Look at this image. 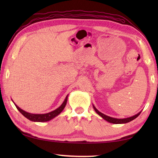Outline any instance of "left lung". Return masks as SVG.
<instances>
[{
	"label": "left lung",
	"instance_id": "obj_1",
	"mask_svg": "<svg viewBox=\"0 0 158 158\" xmlns=\"http://www.w3.org/2000/svg\"><path fill=\"white\" fill-rule=\"evenodd\" d=\"M93 108H94L95 111L97 112V113L100 115V116L103 118L104 119L106 120V121H108L109 123H114V124H121V123H127L130 122L131 121H132V120L135 119L136 118H137V116H139V115L140 114L141 112H139V113L136 114L135 116H133L132 117H130V118H123V119H118V118H111L110 116H106V115H105L102 113H101V112L99 111L97 109H96L94 106H93Z\"/></svg>",
	"mask_w": 158,
	"mask_h": 158
}]
</instances>
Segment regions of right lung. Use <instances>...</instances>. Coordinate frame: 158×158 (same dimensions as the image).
Segmentation results:
<instances>
[{"mask_svg":"<svg viewBox=\"0 0 158 158\" xmlns=\"http://www.w3.org/2000/svg\"><path fill=\"white\" fill-rule=\"evenodd\" d=\"M67 100H68V95L66 96L65 100H64L63 103L60 105V106H59V107L54 111L44 114H33L28 113V112H26L20 109L17 105H16L15 104V105L18 110L20 111V113L22 114L23 116H24L26 118H27L28 119L30 120V121L35 122H46L50 121V120H52L53 118H55L56 116H58V114H60V112L63 110L64 108H65L67 103Z\"/></svg>","mask_w":158,"mask_h":158,"instance_id":"1","label":"right lung"}]
</instances>
